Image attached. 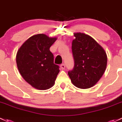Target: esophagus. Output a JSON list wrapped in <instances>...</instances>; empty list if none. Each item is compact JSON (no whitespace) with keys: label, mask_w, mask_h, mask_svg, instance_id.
<instances>
[{"label":"esophagus","mask_w":122,"mask_h":122,"mask_svg":"<svg viewBox=\"0 0 122 122\" xmlns=\"http://www.w3.org/2000/svg\"><path fill=\"white\" fill-rule=\"evenodd\" d=\"M60 67H61V69H65V65L64 64H61V65H60Z\"/></svg>","instance_id":"34e87169"}]
</instances>
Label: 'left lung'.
I'll return each mask as SVG.
<instances>
[{"label":"left lung","instance_id":"obj_1","mask_svg":"<svg viewBox=\"0 0 122 122\" xmlns=\"http://www.w3.org/2000/svg\"><path fill=\"white\" fill-rule=\"evenodd\" d=\"M72 43L73 69L68 74L73 85L86 89L96 85L107 68V56L102 47L92 37L83 33H74Z\"/></svg>","mask_w":122,"mask_h":122}]
</instances>
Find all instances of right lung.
Here are the masks:
<instances>
[{
  "label": "right lung",
  "mask_w": 122,
  "mask_h": 122,
  "mask_svg": "<svg viewBox=\"0 0 122 122\" xmlns=\"http://www.w3.org/2000/svg\"><path fill=\"white\" fill-rule=\"evenodd\" d=\"M57 39L43 33L35 35L17 51L16 62L20 74L35 89L45 90L54 85L60 69L54 64L50 47Z\"/></svg>",
  "instance_id": "right-lung-1"
}]
</instances>
